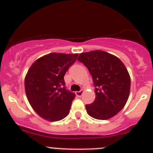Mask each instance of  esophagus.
Instances as JSON below:
<instances>
[{
  "instance_id": "1",
  "label": "esophagus",
  "mask_w": 153,
  "mask_h": 153,
  "mask_svg": "<svg viewBox=\"0 0 153 153\" xmlns=\"http://www.w3.org/2000/svg\"><path fill=\"white\" fill-rule=\"evenodd\" d=\"M84 89H81V90H80V91H78V92H75V94H76V95L78 97H81V95H82V94L84 93Z\"/></svg>"
}]
</instances>
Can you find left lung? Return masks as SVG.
Instances as JSON below:
<instances>
[{
    "mask_svg": "<svg viewBox=\"0 0 153 153\" xmlns=\"http://www.w3.org/2000/svg\"><path fill=\"white\" fill-rule=\"evenodd\" d=\"M78 60L89 69L95 87V99L86 105L87 113L98 120L112 118L124 108L130 92V76L124 63L102 50L82 52Z\"/></svg>",
    "mask_w": 153,
    "mask_h": 153,
    "instance_id": "left-lung-1",
    "label": "left lung"
}]
</instances>
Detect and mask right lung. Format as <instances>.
Wrapping results in <instances>:
<instances>
[{"mask_svg":"<svg viewBox=\"0 0 153 153\" xmlns=\"http://www.w3.org/2000/svg\"><path fill=\"white\" fill-rule=\"evenodd\" d=\"M78 54H47L37 59L25 76L24 86L32 109L48 121H58L69 114L75 94L65 88L64 77Z\"/></svg>","mask_w":153,"mask_h":153,"instance_id":"obj_1","label":"right lung"}]
</instances>
